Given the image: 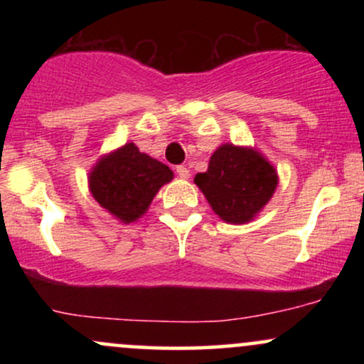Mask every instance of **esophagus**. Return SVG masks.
I'll use <instances>...</instances> for the list:
<instances>
[{"label":"esophagus","mask_w":364,"mask_h":364,"mask_svg":"<svg viewBox=\"0 0 364 364\" xmlns=\"http://www.w3.org/2000/svg\"><path fill=\"white\" fill-rule=\"evenodd\" d=\"M176 173H178V176L183 178V179L190 178V171H188V168H185V166H178Z\"/></svg>","instance_id":"1"}]
</instances>
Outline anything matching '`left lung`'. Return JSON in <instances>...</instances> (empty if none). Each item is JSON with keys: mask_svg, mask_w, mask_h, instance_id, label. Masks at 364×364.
Instances as JSON below:
<instances>
[{"mask_svg": "<svg viewBox=\"0 0 364 364\" xmlns=\"http://www.w3.org/2000/svg\"><path fill=\"white\" fill-rule=\"evenodd\" d=\"M195 183L220 219L243 224L272 198L277 174L257 150L225 144L210 157L205 173L196 174Z\"/></svg>", "mask_w": 364, "mask_h": 364, "instance_id": "8db88e82", "label": "left lung"}]
</instances>
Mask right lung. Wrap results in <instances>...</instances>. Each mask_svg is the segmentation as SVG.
<instances>
[{"label":"right lung","instance_id":"obj_1","mask_svg":"<svg viewBox=\"0 0 364 364\" xmlns=\"http://www.w3.org/2000/svg\"><path fill=\"white\" fill-rule=\"evenodd\" d=\"M173 179V171L127 144L97 162L90 173V191L101 207L123 223L147 210L159 188Z\"/></svg>","mask_w":364,"mask_h":364}]
</instances>
